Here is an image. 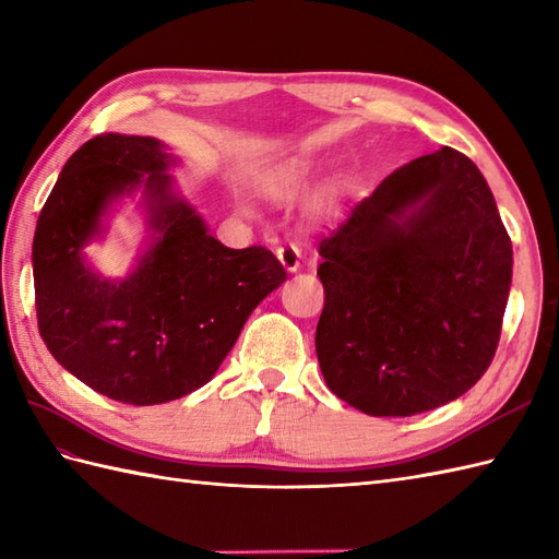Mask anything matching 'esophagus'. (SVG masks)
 I'll return each mask as SVG.
<instances>
[{
    "label": "esophagus",
    "mask_w": 559,
    "mask_h": 559,
    "mask_svg": "<svg viewBox=\"0 0 559 559\" xmlns=\"http://www.w3.org/2000/svg\"><path fill=\"white\" fill-rule=\"evenodd\" d=\"M280 263L287 267V272H299L301 270V248L294 243H284L277 248Z\"/></svg>",
    "instance_id": "34e87169"
}]
</instances>
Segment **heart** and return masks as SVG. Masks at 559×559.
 <instances>
[{"label":"heart","mask_w":559,"mask_h":559,"mask_svg":"<svg viewBox=\"0 0 559 559\" xmlns=\"http://www.w3.org/2000/svg\"><path fill=\"white\" fill-rule=\"evenodd\" d=\"M311 177H313L311 163H306V159H292V163L280 167L275 175L267 179L265 186L270 195L280 198V201H289V198H296L308 189Z\"/></svg>","instance_id":"1"}]
</instances>
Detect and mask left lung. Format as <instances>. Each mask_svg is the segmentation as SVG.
<instances>
[{
  "label": "left lung",
  "mask_w": 559,
  "mask_h": 559,
  "mask_svg": "<svg viewBox=\"0 0 559 559\" xmlns=\"http://www.w3.org/2000/svg\"><path fill=\"white\" fill-rule=\"evenodd\" d=\"M328 388L368 416L448 404L486 373L512 284L488 181L454 147L394 169L320 241Z\"/></svg>",
  "instance_id": "8db88e82"
}]
</instances>
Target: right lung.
I'll return each mask as SVG.
<instances>
[{
  "label": "right lung",
  "instance_id": "right-lung-1",
  "mask_svg": "<svg viewBox=\"0 0 559 559\" xmlns=\"http://www.w3.org/2000/svg\"><path fill=\"white\" fill-rule=\"evenodd\" d=\"M177 157L151 135L103 133L73 153L37 217V328L71 376L109 400L151 406L213 380L253 308L287 280L263 246L227 248L175 189ZM142 191L148 243L127 278L93 271L121 197Z\"/></svg>",
  "mask_w": 559,
  "mask_h": 559
}]
</instances>
